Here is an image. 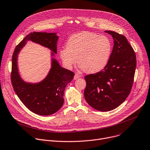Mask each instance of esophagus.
<instances>
[{
    "instance_id": "34e87169",
    "label": "esophagus",
    "mask_w": 150,
    "mask_h": 150,
    "mask_svg": "<svg viewBox=\"0 0 150 150\" xmlns=\"http://www.w3.org/2000/svg\"><path fill=\"white\" fill-rule=\"evenodd\" d=\"M80 75L79 74H75V76H74V79H78L79 78H80Z\"/></svg>"
}]
</instances>
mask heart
<instances>
[{"mask_svg":"<svg viewBox=\"0 0 150 150\" xmlns=\"http://www.w3.org/2000/svg\"><path fill=\"white\" fill-rule=\"evenodd\" d=\"M110 38L90 32H83L72 35L66 47L59 51L60 57L67 68L77 62L80 67L88 74L96 73L107 65L112 52Z\"/></svg>","mask_w":150,"mask_h":150,"instance_id":"obj_1","label":"heart"}]
</instances>
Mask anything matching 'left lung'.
<instances>
[{
    "label": "left lung",
    "mask_w": 150,
    "mask_h": 150,
    "mask_svg": "<svg viewBox=\"0 0 150 150\" xmlns=\"http://www.w3.org/2000/svg\"><path fill=\"white\" fill-rule=\"evenodd\" d=\"M114 39L110 60L101 71L86 75L84 98L88 104L100 111L119 106L128 97L137 67L136 54L126 38L113 31H105Z\"/></svg>",
    "instance_id": "left-lung-1"
}]
</instances>
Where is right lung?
Wrapping results in <instances>:
<instances>
[{"instance_id":"1","label":"right lung","mask_w":150,"mask_h":150,"mask_svg":"<svg viewBox=\"0 0 150 150\" xmlns=\"http://www.w3.org/2000/svg\"><path fill=\"white\" fill-rule=\"evenodd\" d=\"M58 39L56 33H30L17 45L12 55L11 79L13 88L22 103L38 115H49L60 110L64 103L65 87L72 80L75 74L62 67L52 58L51 69L43 81L36 84L25 83L18 73V54L28 40L48 48L56 54ZM53 52L51 56L54 55Z\"/></svg>"}]
</instances>
